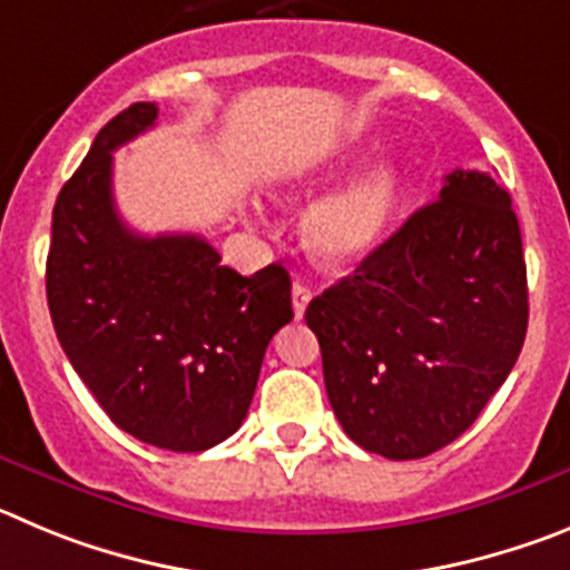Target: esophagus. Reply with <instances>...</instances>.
<instances>
[{"label":"esophagus","instance_id":"34e87169","mask_svg":"<svg viewBox=\"0 0 570 570\" xmlns=\"http://www.w3.org/2000/svg\"><path fill=\"white\" fill-rule=\"evenodd\" d=\"M309 301H312L309 286L301 284V281H295V284H292V309H295V317H304Z\"/></svg>","mask_w":570,"mask_h":570}]
</instances>
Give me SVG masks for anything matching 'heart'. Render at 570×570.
<instances>
[{
    "instance_id": "1",
    "label": "heart",
    "mask_w": 570,
    "mask_h": 570,
    "mask_svg": "<svg viewBox=\"0 0 570 570\" xmlns=\"http://www.w3.org/2000/svg\"><path fill=\"white\" fill-rule=\"evenodd\" d=\"M403 158H381L312 204L304 218L306 247L326 266H352L381 247L406 196Z\"/></svg>"
}]
</instances>
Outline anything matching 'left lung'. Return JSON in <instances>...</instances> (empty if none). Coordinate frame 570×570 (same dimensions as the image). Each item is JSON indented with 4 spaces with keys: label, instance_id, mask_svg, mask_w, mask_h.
I'll return each instance as SVG.
<instances>
[{
    "label": "left lung",
    "instance_id": "left-lung-1",
    "mask_svg": "<svg viewBox=\"0 0 570 570\" xmlns=\"http://www.w3.org/2000/svg\"><path fill=\"white\" fill-rule=\"evenodd\" d=\"M323 383L343 432L389 460L443 449L505 383L528 330L522 235L485 170L445 176L438 202L312 297Z\"/></svg>",
    "mask_w": 570,
    "mask_h": 570
}]
</instances>
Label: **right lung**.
<instances>
[{
  "label": "right lung",
  "mask_w": 570,
  "mask_h": 570,
  "mask_svg": "<svg viewBox=\"0 0 570 570\" xmlns=\"http://www.w3.org/2000/svg\"><path fill=\"white\" fill-rule=\"evenodd\" d=\"M153 101L107 121L53 207L48 306L68 361L141 443L207 451L238 432L264 352L292 321L281 264L222 266L202 235H138L112 202V150L150 130Z\"/></svg>",
  "instance_id": "obj_1"
}]
</instances>
